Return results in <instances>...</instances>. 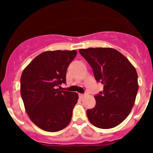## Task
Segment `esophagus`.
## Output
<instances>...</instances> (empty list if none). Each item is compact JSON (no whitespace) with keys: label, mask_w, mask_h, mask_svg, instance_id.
I'll return each instance as SVG.
<instances>
[{"label":"esophagus","mask_w":153,"mask_h":153,"mask_svg":"<svg viewBox=\"0 0 153 153\" xmlns=\"http://www.w3.org/2000/svg\"><path fill=\"white\" fill-rule=\"evenodd\" d=\"M85 96V94H79V97L80 98V99H82V98L84 97V96Z\"/></svg>","instance_id":"esophagus-1"}]
</instances>
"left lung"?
<instances>
[{"instance_id":"left-lung-1","label":"left lung","mask_w":153,"mask_h":153,"mask_svg":"<svg viewBox=\"0 0 153 153\" xmlns=\"http://www.w3.org/2000/svg\"><path fill=\"white\" fill-rule=\"evenodd\" d=\"M79 52L92 68L96 81L103 85V91L94 97L96 106L87 110L88 118L101 129L117 127L134 106L139 88L136 70L114 49H81Z\"/></svg>"}]
</instances>
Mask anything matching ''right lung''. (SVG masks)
I'll use <instances>...</instances> for the list:
<instances>
[{
  "label": "right lung",
  "instance_id": "right-lung-1",
  "mask_svg": "<svg viewBox=\"0 0 153 153\" xmlns=\"http://www.w3.org/2000/svg\"><path fill=\"white\" fill-rule=\"evenodd\" d=\"M75 50L47 51L36 56L21 76V95L34 124L47 131L64 129L71 120L78 95L60 91ZM59 88H58V87Z\"/></svg>",
  "mask_w": 153,
  "mask_h": 153
}]
</instances>
